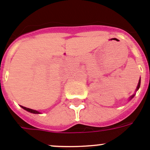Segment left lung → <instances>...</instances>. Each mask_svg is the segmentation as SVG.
I'll use <instances>...</instances> for the list:
<instances>
[{"label": "left lung", "mask_w": 150, "mask_h": 150, "mask_svg": "<svg viewBox=\"0 0 150 150\" xmlns=\"http://www.w3.org/2000/svg\"><path fill=\"white\" fill-rule=\"evenodd\" d=\"M140 85H141V78H140V80H139V82H138V84H137V90H138L139 88H140ZM134 96V95H132V96L130 97V98H129V99H132V98H133V97Z\"/></svg>", "instance_id": "left-lung-1"}]
</instances>
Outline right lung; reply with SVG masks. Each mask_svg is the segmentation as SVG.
<instances>
[{"label": "right lung", "mask_w": 150, "mask_h": 150, "mask_svg": "<svg viewBox=\"0 0 150 150\" xmlns=\"http://www.w3.org/2000/svg\"><path fill=\"white\" fill-rule=\"evenodd\" d=\"M21 108H22L23 109H25V110H28V111L30 112V113H33V114H40V112H38L37 110H33V109H30V108H28L23 107V106H21Z\"/></svg>", "instance_id": "obj_1"}]
</instances>
